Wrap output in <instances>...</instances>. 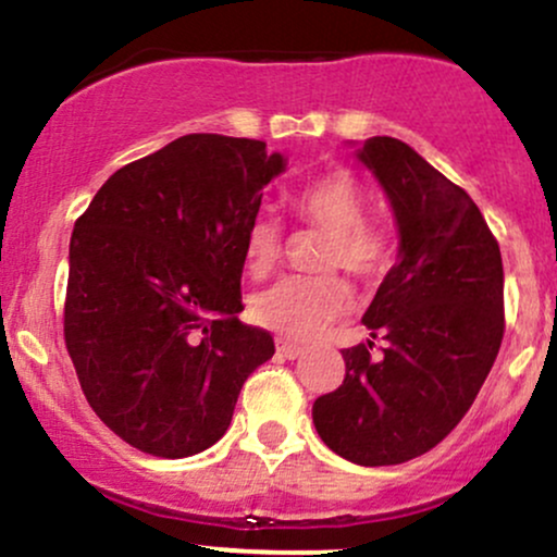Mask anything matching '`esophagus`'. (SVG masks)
<instances>
[{"instance_id":"34e87169","label":"esophagus","mask_w":557,"mask_h":557,"mask_svg":"<svg viewBox=\"0 0 557 557\" xmlns=\"http://www.w3.org/2000/svg\"><path fill=\"white\" fill-rule=\"evenodd\" d=\"M276 352L278 358H286V360H295L299 355H305V347L295 345V342H286V339H278L276 342Z\"/></svg>"}]
</instances>
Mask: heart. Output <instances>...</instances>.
Masks as SVG:
<instances>
[{"label":"heart","mask_w":557,"mask_h":557,"mask_svg":"<svg viewBox=\"0 0 557 557\" xmlns=\"http://www.w3.org/2000/svg\"><path fill=\"white\" fill-rule=\"evenodd\" d=\"M295 210L305 221L331 231L323 268H345L358 278H376L389 262L392 247L384 231L362 223L366 197L358 178L347 171L323 173L297 191ZM281 255L276 215L258 212L245 231V260L255 276L271 271ZM349 308V289L336 276H286L252 299L260 326L292 339H312Z\"/></svg>","instance_id":"1"}]
</instances>
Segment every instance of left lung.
Wrapping results in <instances>:
<instances>
[{"instance_id":"left-lung-1","label":"left lung","mask_w":557,"mask_h":557,"mask_svg":"<svg viewBox=\"0 0 557 557\" xmlns=\"http://www.w3.org/2000/svg\"><path fill=\"white\" fill-rule=\"evenodd\" d=\"M352 144V141H349ZM397 223V262L362 323L384 336L342 349L339 389L312 403L329 449L358 466H397L429 453L463 421L503 342V258L460 186L392 136L352 144Z\"/></svg>"}]
</instances>
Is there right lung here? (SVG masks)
<instances>
[{
	"instance_id": "add662e5",
	"label": "right lung",
	"mask_w": 557,
	"mask_h": 557,
	"mask_svg": "<svg viewBox=\"0 0 557 557\" xmlns=\"http://www.w3.org/2000/svg\"><path fill=\"white\" fill-rule=\"evenodd\" d=\"M284 171L265 141L181 136L112 173L73 226L65 345L91 410L131 447H212L276 352L239 312L245 231Z\"/></svg>"
}]
</instances>
